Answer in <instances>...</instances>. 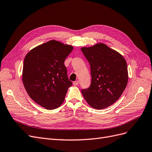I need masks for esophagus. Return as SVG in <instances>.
Returning a JSON list of instances; mask_svg holds the SVG:
<instances>
[{
  "label": "esophagus",
  "instance_id": "obj_1",
  "mask_svg": "<svg viewBox=\"0 0 152 152\" xmlns=\"http://www.w3.org/2000/svg\"><path fill=\"white\" fill-rule=\"evenodd\" d=\"M79 82L78 81V80L75 81V82H73V84L74 85V86H77V85H79Z\"/></svg>",
  "mask_w": 152,
  "mask_h": 152
}]
</instances>
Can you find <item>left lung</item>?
I'll list each match as a JSON object with an SVG mask.
<instances>
[{"mask_svg":"<svg viewBox=\"0 0 152 152\" xmlns=\"http://www.w3.org/2000/svg\"><path fill=\"white\" fill-rule=\"evenodd\" d=\"M91 68V83L82 90L86 102L101 110L117 102L125 90L128 81L127 63L121 54L104 44L82 48Z\"/></svg>","mask_w":152,"mask_h":152,"instance_id":"1","label":"left lung"}]
</instances>
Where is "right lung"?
Masks as SVG:
<instances>
[{"mask_svg": "<svg viewBox=\"0 0 152 152\" xmlns=\"http://www.w3.org/2000/svg\"><path fill=\"white\" fill-rule=\"evenodd\" d=\"M72 45L56 40L40 45L26 55L23 68V82L30 97L48 110L59 107L72 85L65 66Z\"/></svg>", "mask_w": 152, "mask_h": 152, "instance_id": "right-lung-1", "label": "right lung"}]
</instances>
